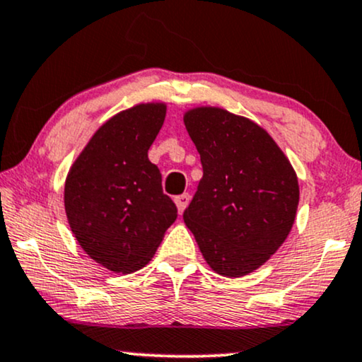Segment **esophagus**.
<instances>
[{
    "mask_svg": "<svg viewBox=\"0 0 362 362\" xmlns=\"http://www.w3.org/2000/svg\"><path fill=\"white\" fill-rule=\"evenodd\" d=\"M189 202H190V195L189 194H182V195L175 197V205H177L178 212H180V214L184 212L187 205H189Z\"/></svg>",
    "mask_w": 362,
    "mask_h": 362,
    "instance_id": "34e87169",
    "label": "esophagus"
}]
</instances>
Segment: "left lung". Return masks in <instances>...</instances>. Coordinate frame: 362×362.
Listing matches in <instances>:
<instances>
[{
  "instance_id": "left-lung-1",
  "label": "left lung",
  "mask_w": 362,
  "mask_h": 362,
  "mask_svg": "<svg viewBox=\"0 0 362 362\" xmlns=\"http://www.w3.org/2000/svg\"><path fill=\"white\" fill-rule=\"evenodd\" d=\"M204 177L184 212L205 262L242 277L267 262L296 221L299 182L262 127L218 107L187 110Z\"/></svg>"
}]
</instances>
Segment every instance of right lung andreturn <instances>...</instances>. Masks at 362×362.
<instances>
[{
	"mask_svg": "<svg viewBox=\"0 0 362 362\" xmlns=\"http://www.w3.org/2000/svg\"><path fill=\"white\" fill-rule=\"evenodd\" d=\"M167 113L163 102L139 103L95 132L68 172L65 212L81 249L108 271L130 274L157 252L177 207L148 160Z\"/></svg>",
	"mask_w": 362,
	"mask_h": 362,
	"instance_id": "1",
	"label": "right lung"
}]
</instances>
